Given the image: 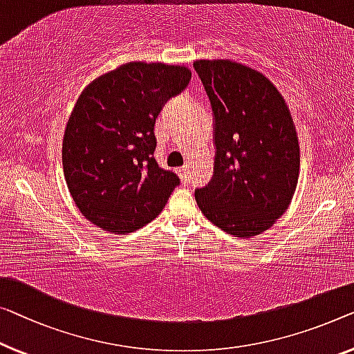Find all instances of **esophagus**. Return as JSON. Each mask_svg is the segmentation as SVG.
<instances>
[{
  "label": "esophagus",
  "mask_w": 354,
  "mask_h": 354,
  "mask_svg": "<svg viewBox=\"0 0 354 354\" xmlns=\"http://www.w3.org/2000/svg\"><path fill=\"white\" fill-rule=\"evenodd\" d=\"M178 175H179V178H181V181L184 184L189 183V168L186 165L178 168Z\"/></svg>",
  "instance_id": "34e87169"
}]
</instances>
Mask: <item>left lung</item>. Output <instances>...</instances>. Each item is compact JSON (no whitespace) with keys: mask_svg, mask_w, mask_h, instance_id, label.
Returning <instances> with one entry per match:
<instances>
[{"mask_svg":"<svg viewBox=\"0 0 354 354\" xmlns=\"http://www.w3.org/2000/svg\"><path fill=\"white\" fill-rule=\"evenodd\" d=\"M214 111L216 160L195 200L209 223L252 239L286 213L297 187L300 147L283 95L262 73L234 60H195Z\"/></svg>","mask_w":354,"mask_h":354,"instance_id":"left-lung-1","label":"left lung"}]
</instances>
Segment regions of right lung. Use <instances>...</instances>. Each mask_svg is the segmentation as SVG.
<instances>
[{"mask_svg": "<svg viewBox=\"0 0 354 354\" xmlns=\"http://www.w3.org/2000/svg\"><path fill=\"white\" fill-rule=\"evenodd\" d=\"M191 76L184 65L129 62L79 95L63 135V175L77 209L97 227L130 234L165 208L179 178L152 157L156 119Z\"/></svg>", "mask_w": 354, "mask_h": 354, "instance_id": "obj_1", "label": "right lung"}]
</instances>
